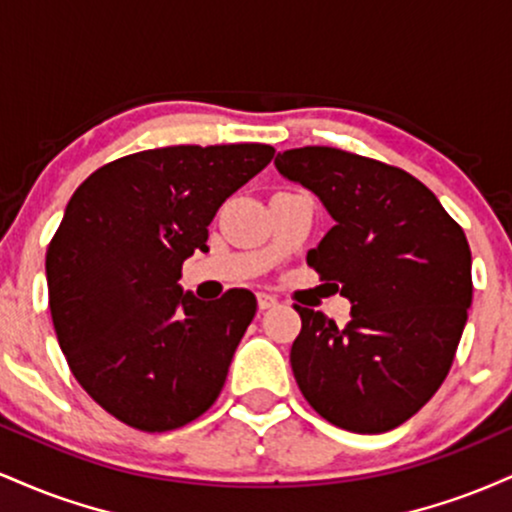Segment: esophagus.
I'll return each instance as SVG.
<instances>
[{
  "label": "esophagus",
  "mask_w": 512,
  "mask_h": 512,
  "mask_svg": "<svg viewBox=\"0 0 512 512\" xmlns=\"http://www.w3.org/2000/svg\"><path fill=\"white\" fill-rule=\"evenodd\" d=\"M276 303H279V301H276L272 293H257V305H260V310L274 308Z\"/></svg>",
  "instance_id": "obj_1"
}]
</instances>
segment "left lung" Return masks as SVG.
Instances as JSON below:
<instances>
[{
    "instance_id": "1",
    "label": "left lung",
    "mask_w": 512,
    "mask_h": 512,
    "mask_svg": "<svg viewBox=\"0 0 512 512\" xmlns=\"http://www.w3.org/2000/svg\"><path fill=\"white\" fill-rule=\"evenodd\" d=\"M284 178L313 190L334 226L308 264L351 301L344 327L296 305L291 368L322 419L385 433L438 392L472 305L467 236L407 170L332 146L276 156Z\"/></svg>"
}]
</instances>
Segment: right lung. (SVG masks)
Returning a JSON list of instances; mask_svg holds the SVG:
<instances>
[{
  "instance_id": "right-lung-1",
  "label": "right lung",
  "mask_w": 512,
  "mask_h": 512,
  "mask_svg": "<svg viewBox=\"0 0 512 512\" xmlns=\"http://www.w3.org/2000/svg\"><path fill=\"white\" fill-rule=\"evenodd\" d=\"M274 158L267 144L163 146L105 163L76 187L45 255L52 325L79 385L146 433L202 416L255 317V293H182V262Z\"/></svg>"
}]
</instances>
